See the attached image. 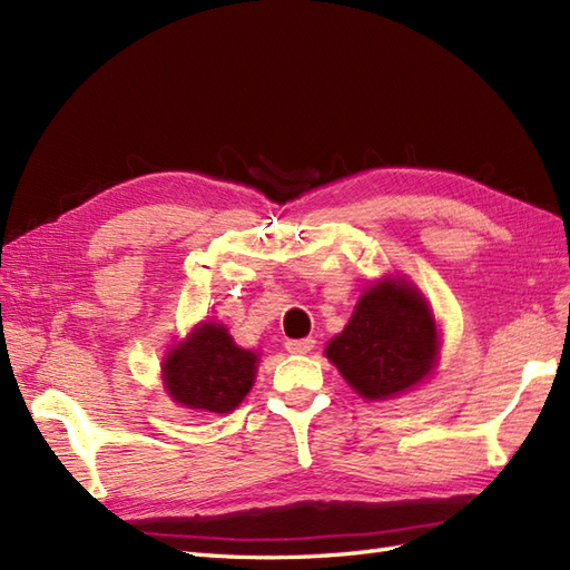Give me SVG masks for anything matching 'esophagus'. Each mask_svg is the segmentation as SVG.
I'll return each mask as SVG.
<instances>
[{
	"label": "esophagus",
	"mask_w": 570,
	"mask_h": 570,
	"mask_svg": "<svg viewBox=\"0 0 570 570\" xmlns=\"http://www.w3.org/2000/svg\"><path fill=\"white\" fill-rule=\"evenodd\" d=\"M313 346H315V340H313V337L288 340V342H286V352H291V354H308Z\"/></svg>",
	"instance_id": "1"
}]
</instances>
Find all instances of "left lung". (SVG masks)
<instances>
[{
  "instance_id": "1",
  "label": "left lung",
  "mask_w": 570,
  "mask_h": 570,
  "mask_svg": "<svg viewBox=\"0 0 570 570\" xmlns=\"http://www.w3.org/2000/svg\"><path fill=\"white\" fill-rule=\"evenodd\" d=\"M435 323L416 288L385 279L361 296L325 354L361 397L385 400L426 377L435 361Z\"/></svg>"
}]
</instances>
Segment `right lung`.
Instances as JSON below:
<instances>
[{"instance_id": "1", "label": "right lung", "mask_w": 570, "mask_h": 570, "mask_svg": "<svg viewBox=\"0 0 570 570\" xmlns=\"http://www.w3.org/2000/svg\"><path fill=\"white\" fill-rule=\"evenodd\" d=\"M257 356L233 344L224 325L207 323L175 346L164 363L168 395L187 410L226 414L253 387Z\"/></svg>"}]
</instances>
